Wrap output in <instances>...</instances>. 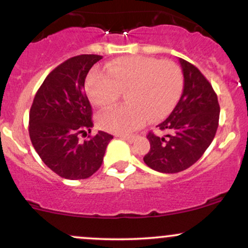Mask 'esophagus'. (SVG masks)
<instances>
[{
  "label": "esophagus",
  "mask_w": 248,
  "mask_h": 248,
  "mask_svg": "<svg viewBox=\"0 0 248 248\" xmlns=\"http://www.w3.org/2000/svg\"><path fill=\"white\" fill-rule=\"evenodd\" d=\"M120 138L124 139V141H127V142H129V143H132V142H134V140H135V139H136V136L135 135H121Z\"/></svg>",
  "instance_id": "1"
}]
</instances>
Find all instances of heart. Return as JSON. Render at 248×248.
I'll return each instance as SVG.
<instances>
[{
	"label": "heart",
	"instance_id": "heart-1",
	"mask_svg": "<svg viewBox=\"0 0 248 248\" xmlns=\"http://www.w3.org/2000/svg\"><path fill=\"white\" fill-rule=\"evenodd\" d=\"M106 72L92 71L85 82L86 94L99 107L113 105L126 91L128 105L109 108L98 116L101 128L114 133H129L150 121L171 113L181 98L184 77L172 61L154 57H120L107 62Z\"/></svg>",
	"mask_w": 248,
	"mask_h": 248
}]
</instances>
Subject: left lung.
Returning a JSON list of instances; mask_svg holds the SVG:
<instances>
[{
  "label": "left lung",
  "instance_id": "1",
  "mask_svg": "<svg viewBox=\"0 0 248 248\" xmlns=\"http://www.w3.org/2000/svg\"><path fill=\"white\" fill-rule=\"evenodd\" d=\"M184 88L178 104L158 128L166 136L149 132L150 150L144 163L160 172L183 171L196 163L209 148L219 122L218 98L209 80L195 65L179 58Z\"/></svg>",
  "mask_w": 248,
  "mask_h": 248
}]
</instances>
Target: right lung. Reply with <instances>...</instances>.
I'll return each mask as SVG.
<instances>
[{"mask_svg": "<svg viewBox=\"0 0 248 248\" xmlns=\"http://www.w3.org/2000/svg\"><path fill=\"white\" fill-rule=\"evenodd\" d=\"M102 56L80 55L52 70L37 91L30 108L29 135L42 161L66 179L92 176L104 161L113 135L98 132L80 141L93 127L85 79Z\"/></svg>", "mask_w": 248, "mask_h": 248, "instance_id": "right-lung-1", "label": "right lung"}]
</instances>
